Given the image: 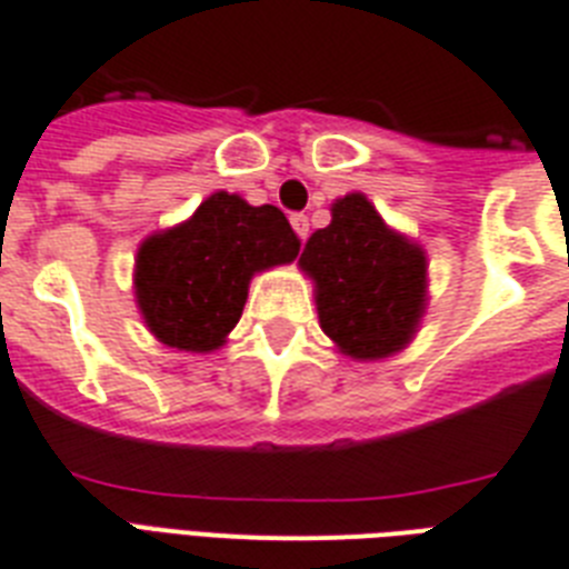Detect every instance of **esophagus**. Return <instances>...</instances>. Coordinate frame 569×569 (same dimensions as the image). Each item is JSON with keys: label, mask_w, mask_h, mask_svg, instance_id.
Returning <instances> with one entry per match:
<instances>
[{"label": "esophagus", "mask_w": 569, "mask_h": 569, "mask_svg": "<svg viewBox=\"0 0 569 569\" xmlns=\"http://www.w3.org/2000/svg\"><path fill=\"white\" fill-rule=\"evenodd\" d=\"M290 226H293V231H297L299 238H302V240L308 238V217H306V213H293V217H290Z\"/></svg>", "instance_id": "esophagus-1"}]
</instances>
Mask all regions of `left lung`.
<instances>
[{"mask_svg": "<svg viewBox=\"0 0 569 569\" xmlns=\"http://www.w3.org/2000/svg\"><path fill=\"white\" fill-rule=\"evenodd\" d=\"M299 267L313 279L320 329L343 356L379 361L406 349L426 311V252L381 220L363 193L331 206Z\"/></svg>", "mask_w": 569, "mask_h": 569, "instance_id": "8db88e82", "label": "left lung"}]
</instances>
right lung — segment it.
<instances>
[{
    "instance_id": "add662e5",
    "label": "right lung",
    "mask_w": 569,
    "mask_h": 569,
    "mask_svg": "<svg viewBox=\"0 0 569 569\" xmlns=\"http://www.w3.org/2000/svg\"><path fill=\"white\" fill-rule=\"evenodd\" d=\"M297 256V231L279 208L220 190L190 220L140 243L134 297L161 343L211 352L238 326L252 276Z\"/></svg>"
}]
</instances>
